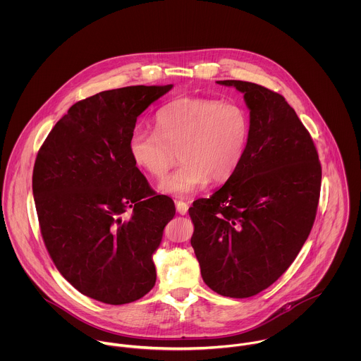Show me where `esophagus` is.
<instances>
[{
  "label": "esophagus",
  "mask_w": 361,
  "mask_h": 361,
  "mask_svg": "<svg viewBox=\"0 0 361 361\" xmlns=\"http://www.w3.org/2000/svg\"><path fill=\"white\" fill-rule=\"evenodd\" d=\"M188 209H189V206H188L185 202H176V211H178L180 215L188 214Z\"/></svg>",
  "instance_id": "1"
}]
</instances>
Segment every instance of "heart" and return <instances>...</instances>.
I'll use <instances>...</instances> for the list:
<instances>
[{
    "label": "heart",
    "mask_w": 361,
    "mask_h": 361,
    "mask_svg": "<svg viewBox=\"0 0 361 361\" xmlns=\"http://www.w3.org/2000/svg\"><path fill=\"white\" fill-rule=\"evenodd\" d=\"M250 137V119L239 104L208 99H178L155 114V129L137 126L129 139L133 162L162 178L180 157L179 168L158 190L186 197L211 180H228L242 164Z\"/></svg>",
    "instance_id": "obj_1"
}]
</instances>
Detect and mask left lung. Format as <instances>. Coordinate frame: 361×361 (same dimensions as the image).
I'll list each match as a JSON object with an SVG mask.
<instances>
[{
  "label": "left lung",
  "mask_w": 361,
  "mask_h": 361,
  "mask_svg": "<svg viewBox=\"0 0 361 361\" xmlns=\"http://www.w3.org/2000/svg\"><path fill=\"white\" fill-rule=\"evenodd\" d=\"M216 83L243 93L250 137L236 172L189 208L190 243L207 286L243 299L271 286L307 240L321 164L307 129L281 94L250 82Z\"/></svg>",
  "instance_id": "left-lung-1"
}]
</instances>
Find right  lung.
<instances>
[{
	"mask_svg": "<svg viewBox=\"0 0 361 361\" xmlns=\"http://www.w3.org/2000/svg\"><path fill=\"white\" fill-rule=\"evenodd\" d=\"M171 89L129 86L73 104L35 162L33 196L50 257L75 289L106 305L139 300L155 285L153 255L175 204L150 188L129 139L137 116Z\"/></svg>",
	"mask_w": 361,
	"mask_h": 361,
	"instance_id": "obj_1",
	"label": "right lung"
}]
</instances>
